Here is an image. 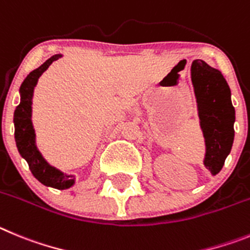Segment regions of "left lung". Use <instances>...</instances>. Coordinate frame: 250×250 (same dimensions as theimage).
<instances>
[{"label": "left lung", "instance_id": "obj_1", "mask_svg": "<svg viewBox=\"0 0 250 250\" xmlns=\"http://www.w3.org/2000/svg\"><path fill=\"white\" fill-rule=\"evenodd\" d=\"M190 76L206 139L204 166L215 175L223 168L234 141L235 109L230 88L220 71L202 60L193 61Z\"/></svg>", "mask_w": 250, "mask_h": 250}]
</instances>
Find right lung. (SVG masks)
<instances>
[{"label":"right lung","instance_id":"right-lung-1","mask_svg":"<svg viewBox=\"0 0 250 250\" xmlns=\"http://www.w3.org/2000/svg\"><path fill=\"white\" fill-rule=\"evenodd\" d=\"M62 57V55H55L44 62L43 64L33 69L30 75L24 78L20 87L21 102L16 107L13 114V123H15V139L16 146L22 158L26 159L31 172L42 184L47 187H52L56 189H68L75 184V178L71 174H64L57 168L52 167L47 163L46 159L42 157L41 152L36 146V133L32 125V98L33 91L38 82V78L48 68L52 62Z\"/></svg>","mask_w":250,"mask_h":250}]
</instances>
